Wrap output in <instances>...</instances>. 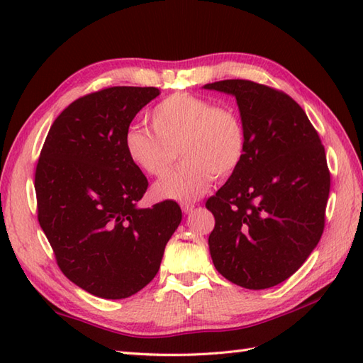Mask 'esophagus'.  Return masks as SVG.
Masks as SVG:
<instances>
[{
    "mask_svg": "<svg viewBox=\"0 0 363 363\" xmlns=\"http://www.w3.org/2000/svg\"><path fill=\"white\" fill-rule=\"evenodd\" d=\"M181 209H182V212H184V213H190V212H194V209H195V203H182V204H181Z\"/></svg>",
    "mask_w": 363,
    "mask_h": 363,
    "instance_id": "34e87169",
    "label": "esophagus"
}]
</instances>
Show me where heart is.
Wrapping results in <instances>:
<instances>
[{"instance_id": "b5f03b06", "label": "heart", "mask_w": 363, "mask_h": 363, "mask_svg": "<svg viewBox=\"0 0 363 363\" xmlns=\"http://www.w3.org/2000/svg\"><path fill=\"white\" fill-rule=\"evenodd\" d=\"M150 121L154 134L138 126L125 133L123 145L133 165L160 177L169 172L177 151L186 160L154 186L159 199H195L213 177H229L245 159L246 130L240 115L230 107L177 91L152 107Z\"/></svg>"}]
</instances>
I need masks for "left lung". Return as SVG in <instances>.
<instances>
[{"mask_svg": "<svg viewBox=\"0 0 363 363\" xmlns=\"http://www.w3.org/2000/svg\"><path fill=\"white\" fill-rule=\"evenodd\" d=\"M204 89L234 95L246 130L242 165L206 203L215 217L213 265L240 287H274L304 264L325 229V146L303 107L281 90L248 79Z\"/></svg>", "mask_w": 363, "mask_h": 363, "instance_id": "obj_1", "label": "left lung"}]
</instances>
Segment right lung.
<instances>
[{"label": "right lung", "mask_w": 363, "mask_h": 363, "mask_svg": "<svg viewBox=\"0 0 363 363\" xmlns=\"http://www.w3.org/2000/svg\"><path fill=\"white\" fill-rule=\"evenodd\" d=\"M156 87H107L81 96L54 120L35 168L37 217L68 279L91 295L123 299L157 274L181 207L137 203L146 176L123 138Z\"/></svg>", "instance_id": "obj_1"}]
</instances>
